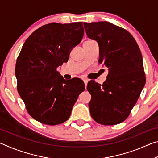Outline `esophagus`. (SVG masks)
<instances>
[{
	"mask_svg": "<svg viewBox=\"0 0 158 158\" xmlns=\"http://www.w3.org/2000/svg\"><path fill=\"white\" fill-rule=\"evenodd\" d=\"M84 84H85V89H86V86H87L88 82H89V80H88L87 79H84Z\"/></svg>",
	"mask_w": 158,
	"mask_h": 158,
	"instance_id": "obj_1",
	"label": "esophagus"
}]
</instances>
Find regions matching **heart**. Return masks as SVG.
I'll return each instance as SVG.
<instances>
[{"label": "heart", "instance_id": "heart-1", "mask_svg": "<svg viewBox=\"0 0 158 158\" xmlns=\"http://www.w3.org/2000/svg\"><path fill=\"white\" fill-rule=\"evenodd\" d=\"M88 41H90V40H88Z\"/></svg>", "mask_w": 158, "mask_h": 158}]
</instances>
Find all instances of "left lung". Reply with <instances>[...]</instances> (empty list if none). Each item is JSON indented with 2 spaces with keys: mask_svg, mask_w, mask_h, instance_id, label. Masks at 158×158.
<instances>
[{
  "mask_svg": "<svg viewBox=\"0 0 158 158\" xmlns=\"http://www.w3.org/2000/svg\"><path fill=\"white\" fill-rule=\"evenodd\" d=\"M89 38L98 42L99 63L109 69L102 85L90 81V116L97 123L114 125L123 122L146 84L142 56L129 32L108 21L84 23Z\"/></svg>",
  "mask_w": 158,
  "mask_h": 158,
  "instance_id": "1",
  "label": "left lung"
}]
</instances>
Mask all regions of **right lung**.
I'll list each match as a JSON object with an SVG mask.
<instances>
[{
    "mask_svg": "<svg viewBox=\"0 0 158 158\" xmlns=\"http://www.w3.org/2000/svg\"><path fill=\"white\" fill-rule=\"evenodd\" d=\"M83 22L50 23L28 37L15 67L17 90L30 116L41 123H63L85 89L79 78L64 79L57 67L68 62L70 51L84 36Z\"/></svg>",
    "mask_w": 158,
    "mask_h": 158,
    "instance_id": "add662e5",
    "label": "right lung"
}]
</instances>
